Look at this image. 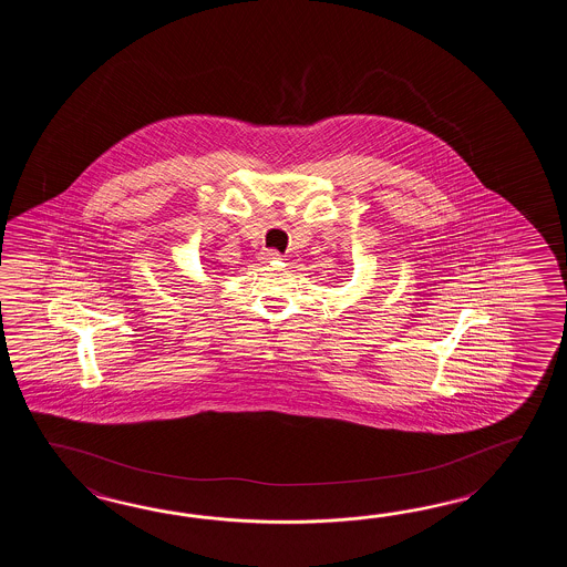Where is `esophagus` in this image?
Instances as JSON below:
<instances>
[{
  "label": "esophagus",
  "instance_id": "1",
  "mask_svg": "<svg viewBox=\"0 0 567 567\" xmlns=\"http://www.w3.org/2000/svg\"><path fill=\"white\" fill-rule=\"evenodd\" d=\"M279 259H281V254H278L276 249L261 251V261H264V264H274V261H279Z\"/></svg>",
  "mask_w": 567,
  "mask_h": 567
}]
</instances>
